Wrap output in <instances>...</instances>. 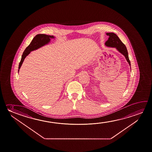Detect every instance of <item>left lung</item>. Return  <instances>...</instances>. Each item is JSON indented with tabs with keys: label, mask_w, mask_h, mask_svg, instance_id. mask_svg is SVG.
<instances>
[{
	"label": "left lung",
	"mask_w": 152,
	"mask_h": 152,
	"mask_svg": "<svg viewBox=\"0 0 152 152\" xmlns=\"http://www.w3.org/2000/svg\"><path fill=\"white\" fill-rule=\"evenodd\" d=\"M106 35L109 36L108 39L105 42L106 46L116 48L121 54L126 58V60L131 66V62L129 59V54L125 45L122 42L119 37L115 33H106Z\"/></svg>",
	"instance_id": "left-lung-1"
}]
</instances>
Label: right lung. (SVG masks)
<instances>
[{"label":"right lung","instance_id":"right-lung-1","mask_svg":"<svg viewBox=\"0 0 152 152\" xmlns=\"http://www.w3.org/2000/svg\"><path fill=\"white\" fill-rule=\"evenodd\" d=\"M51 38H55V37L53 36L45 34H38L34 37L31 44L29 45L28 46L26 47V49H25L23 51V54L21 56V61L19 64L18 72H19V69L22 65V64L23 63L25 58H26V56H28L31 51L38 49L45 45L48 44L50 42Z\"/></svg>","mask_w":152,"mask_h":152}]
</instances>
